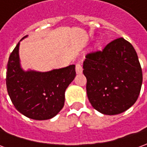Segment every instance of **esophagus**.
Wrapping results in <instances>:
<instances>
[{"mask_svg":"<svg viewBox=\"0 0 147 147\" xmlns=\"http://www.w3.org/2000/svg\"><path fill=\"white\" fill-rule=\"evenodd\" d=\"M76 71L77 74H81L83 72V67L80 63H77L76 64Z\"/></svg>","mask_w":147,"mask_h":147,"instance_id":"1","label":"esophagus"}]
</instances>
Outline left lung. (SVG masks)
<instances>
[{"mask_svg":"<svg viewBox=\"0 0 147 147\" xmlns=\"http://www.w3.org/2000/svg\"><path fill=\"white\" fill-rule=\"evenodd\" d=\"M83 72L89 102L102 113H121L139 98L142 67L136 49L123 38L112 41L102 50L87 53Z\"/></svg>","mask_w":147,"mask_h":147,"instance_id":"1","label":"left lung"}]
</instances>
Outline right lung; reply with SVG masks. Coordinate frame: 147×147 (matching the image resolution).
Wrapping results in <instances>:
<instances>
[{"instance_id": "add662e5", "label": "right lung", "mask_w": 147, "mask_h": 147, "mask_svg": "<svg viewBox=\"0 0 147 147\" xmlns=\"http://www.w3.org/2000/svg\"><path fill=\"white\" fill-rule=\"evenodd\" d=\"M19 45L20 42L11 53L7 64L8 95L15 108L28 118L51 119L64 107L65 90L76 75L75 65L48 72L24 71L20 65Z\"/></svg>"}]
</instances>
